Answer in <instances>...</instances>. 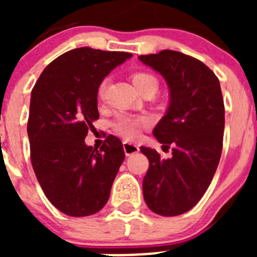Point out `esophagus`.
I'll return each mask as SVG.
<instances>
[{
	"label": "esophagus",
	"mask_w": 257,
	"mask_h": 257,
	"mask_svg": "<svg viewBox=\"0 0 257 257\" xmlns=\"http://www.w3.org/2000/svg\"><path fill=\"white\" fill-rule=\"evenodd\" d=\"M123 151L126 156H131V154L136 153V152H139V147L134 143L130 142H124L123 143Z\"/></svg>",
	"instance_id": "34e87169"
}]
</instances>
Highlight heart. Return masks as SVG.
I'll return each instance as SVG.
<instances>
[{"label": "heart", "mask_w": 257, "mask_h": 257, "mask_svg": "<svg viewBox=\"0 0 257 257\" xmlns=\"http://www.w3.org/2000/svg\"><path fill=\"white\" fill-rule=\"evenodd\" d=\"M131 79H133L135 88L139 92L144 90L145 87H149V86H154V87L158 86L156 77H153L149 73H143V72L135 73ZM104 88H105V82L101 83L100 87H99V95L100 96L104 94ZM145 124H147V118L121 114L117 117L115 122L113 123V127H114V130L118 134H121L122 136H124L127 139H134V138L139 135L140 127L145 126Z\"/></svg>", "instance_id": "heart-1"}]
</instances>
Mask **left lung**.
<instances>
[{
    "mask_svg": "<svg viewBox=\"0 0 257 257\" xmlns=\"http://www.w3.org/2000/svg\"><path fill=\"white\" fill-rule=\"evenodd\" d=\"M169 86L166 114L153 135L171 158L142 147L149 169L143 180L145 203L162 216L187 212L199 202L216 172L222 151L225 109L217 77L202 61L172 50L140 55Z\"/></svg>",
    "mask_w": 257,
    "mask_h": 257,
    "instance_id": "obj_1",
    "label": "left lung"
}]
</instances>
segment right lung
<instances>
[{
  "mask_svg": "<svg viewBox=\"0 0 257 257\" xmlns=\"http://www.w3.org/2000/svg\"><path fill=\"white\" fill-rule=\"evenodd\" d=\"M133 54L79 47L50 63L32 90L27 126L31 161L52 205L74 217L105 206L124 160L121 140L109 135L99 151L85 138L99 118L97 90Z\"/></svg>",
  "mask_w": 257,
  "mask_h": 257,
  "instance_id": "add662e5",
  "label": "right lung"
}]
</instances>
